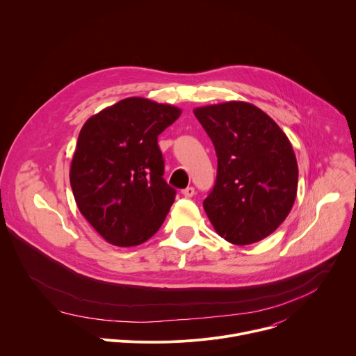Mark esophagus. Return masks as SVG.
Returning <instances> with one entry per match:
<instances>
[{
  "mask_svg": "<svg viewBox=\"0 0 356 356\" xmlns=\"http://www.w3.org/2000/svg\"><path fill=\"white\" fill-rule=\"evenodd\" d=\"M194 193H195V190H194V187H191V186H188V187H186V188L181 190V194H183L184 197H193Z\"/></svg>",
  "mask_w": 356,
  "mask_h": 356,
  "instance_id": "34e87169",
  "label": "esophagus"
}]
</instances>
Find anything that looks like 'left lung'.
I'll return each instance as SVG.
<instances>
[{
    "label": "left lung",
    "mask_w": 356,
    "mask_h": 356,
    "mask_svg": "<svg viewBox=\"0 0 356 356\" xmlns=\"http://www.w3.org/2000/svg\"><path fill=\"white\" fill-rule=\"evenodd\" d=\"M194 115L218 158L214 187L202 202L213 227L235 245L266 238L286 220L297 194L289 138L261 108L242 101L200 107Z\"/></svg>",
    "instance_id": "obj_1"
}]
</instances>
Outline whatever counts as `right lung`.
<instances>
[{"mask_svg": "<svg viewBox=\"0 0 356 356\" xmlns=\"http://www.w3.org/2000/svg\"><path fill=\"white\" fill-rule=\"evenodd\" d=\"M181 111L140 97L95 114L83 125L70 166L77 207L117 246H135L163 224L176 190L163 179L158 136Z\"/></svg>", "mask_w": 356, "mask_h": 356, "instance_id": "obj_1", "label": "right lung"}]
</instances>
